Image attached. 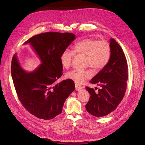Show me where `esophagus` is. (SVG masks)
<instances>
[{
    "mask_svg": "<svg viewBox=\"0 0 145 145\" xmlns=\"http://www.w3.org/2000/svg\"><path fill=\"white\" fill-rule=\"evenodd\" d=\"M75 86H76V91H80L81 89H82V88H83L80 85L78 84V83H76Z\"/></svg>",
    "mask_w": 145,
    "mask_h": 145,
    "instance_id": "34e87169",
    "label": "esophagus"
}]
</instances>
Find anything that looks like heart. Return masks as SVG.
<instances>
[{
  "mask_svg": "<svg viewBox=\"0 0 145 145\" xmlns=\"http://www.w3.org/2000/svg\"><path fill=\"white\" fill-rule=\"evenodd\" d=\"M74 54L85 56V66L90 67L96 71L103 69L109 62L111 57V46L106 40H97L93 39H83L77 42L72 46V51L65 50L60 59L65 69L71 67ZM91 69H75L67 74V77L78 83H81L93 76Z\"/></svg>",
  "mask_w": 145,
  "mask_h": 145,
  "instance_id": "b5f03b06",
  "label": "heart"
}]
</instances>
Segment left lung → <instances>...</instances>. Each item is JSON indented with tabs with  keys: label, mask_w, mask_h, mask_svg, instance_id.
<instances>
[{
	"label": "left lung",
	"mask_w": 145,
	"mask_h": 145,
	"mask_svg": "<svg viewBox=\"0 0 145 145\" xmlns=\"http://www.w3.org/2000/svg\"><path fill=\"white\" fill-rule=\"evenodd\" d=\"M110 46L109 63L90 80V83L100 86L101 88L95 93L94 89L86 87L91 95L85 105L86 111L97 117L107 116L114 111L126 90L128 74L125 55L114 39H111Z\"/></svg>",
	"instance_id": "left-lung-1"
}]
</instances>
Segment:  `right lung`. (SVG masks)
<instances>
[{
    "mask_svg": "<svg viewBox=\"0 0 145 145\" xmlns=\"http://www.w3.org/2000/svg\"><path fill=\"white\" fill-rule=\"evenodd\" d=\"M70 33L47 32L36 35L31 43L42 63L31 72L20 67L16 55L11 61V76L19 100L26 110L38 118L50 120L62 112L65 100L75 89L71 79L56 83L62 76L60 57L74 39Z\"/></svg>",
    "mask_w": 145,
    "mask_h": 145,
    "instance_id": "obj_1",
    "label": "right lung"
}]
</instances>
